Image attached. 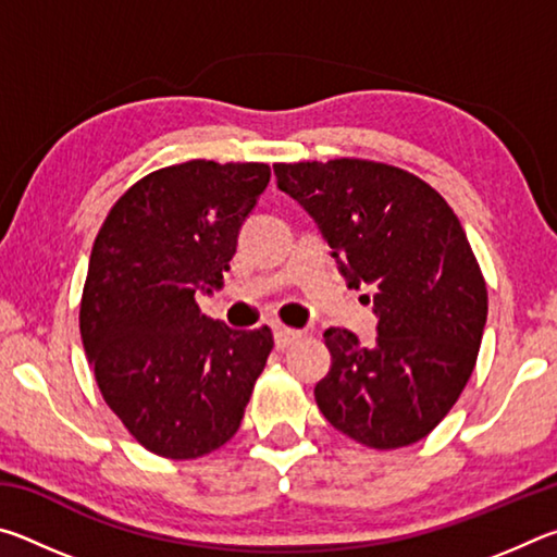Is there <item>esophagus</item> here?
<instances>
[{
	"mask_svg": "<svg viewBox=\"0 0 557 557\" xmlns=\"http://www.w3.org/2000/svg\"><path fill=\"white\" fill-rule=\"evenodd\" d=\"M301 336H305V332H299V329H289V326L275 329V344H277V348H282V351L289 348L292 344H297Z\"/></svg>",
	"mask_w": 557,
	"mask_h": 557,
	"instance_id": "esophagus-1",
	"label": "esophagus"
}]
</instances>
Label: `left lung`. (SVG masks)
<instances>
[{"instance_id": "8db88e82", "label": "left lung", "mask_w": 557, "mask_h": 557, "mask_svg": "<svg viewBox=\"0 0 557 557\" xmlns=\"http://www.w3.org/2000/svg\"><path fill=\"white\" fill-rule=\"evenodd\" d=\"M275 176L319 223L348 287L373 289L379 314L371 348L348 329L324 334L319 410L363 447L420 442L459 400L482 346L486 282L465 228L428 182L385 162H280Z\"/></svg>"}]
</instances>
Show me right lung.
<instances>
[{"label": "right lung", "instance_id": "obj_1", "mask_svg": "<svg viewBox=\"0 0 557 557\" xmlns=\"http://www.w3.org/2000/svg\"><path fill=\"white\" fill-rule=\"evenodd\" d=\"M268 182L262 162L157 169L120 196L92 243L83 346L108 408L152 455L182 461L223 447L275 346L270 326L238 332L196 301L221 287Z\"/></svg>", "mask_w": 557, "mask_h": 557}]
</instances>
